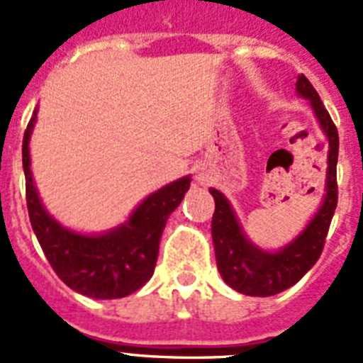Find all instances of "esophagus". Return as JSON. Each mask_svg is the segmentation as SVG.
Returning <instances> with one entry per match:
<instances>
[{
	"label": "esophagus",
	"instance_id": "34e87169",
	"mask_svg": "<svg viewBox=\"0 0 363 363\" xmlns=\"http://www.w3.org/2000/svg\"><path fill=\"white\" fill-rule=\"evenodd\" d=\"M196 179H198L199 182H205L207 181V173H205V171H198V173H196Z\"/></svg>",
	"mask_w": 363,
	"mask_h": 363
}]
</instances>
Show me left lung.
Wrapping results in <instances>:
<instances>
[{
	"label": "left lung",
	"mask_w": 363,
	"mask_h": 363,
	"mask_svg": "<svg viewBox=\"0 0 363 363\" xmlns=\"http://www.w3.org/2000/svg\"><path fill=\"white\" fill-rule=\"evenodd\" d=\"M296 92L301 98L309 99L330 148L324 199L309 224L279 250H264L242 232L235 211L232 209L226 196L216 188H209L211 196L215 198L211 233L215 245L216 267L228 286L245 296L267 298L294 286L320 258L324 239L337 207V128L320 101V96L305 75H298Z\"/></svg>",
	"instance_id": "left-lung-1"
}]
</instances>
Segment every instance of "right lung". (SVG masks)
Returning a JSON list of instances; mask_svg holds the SVG:
<instances>
[{
    "label": "right lung",
    "mask_w": 363,
    "mask_h": 363,
    "mask_svg": "<svg viewBox=\"0 0 363 363\" xmlns=\"http://www.w3.org/2000/svg\"><path fill=\"white\" fill-rule=\"evenodd\" d=\"M37 109L26 128L22 165L30 222L48 264L75 292L94 299L125 298L147 284L158 259L165 222L181 205L192 177H181L137 205L128 220L104 233H79L48 215L31 175L30 139Z\"/></svg>",
    "instance_id": "1"
}]
</instances>
